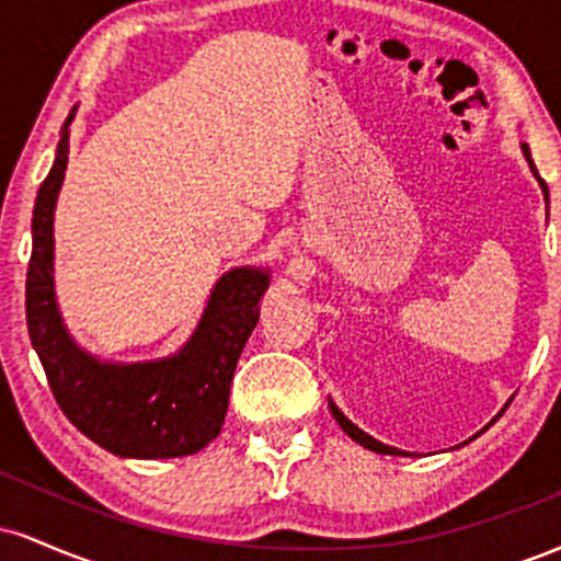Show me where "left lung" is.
<instances>
[{
  "mask_svg": "<svg viewBox=\"0 0 561 561\" xmlns=\"http://www.w3.org/2000/svg\"><path fill=\"white\" fill-rule=\"evenodd\" d=\"M523 150H525V158H527V163H530V169H533V173H536V176H538V169H536V165H533V158H530V150H527V145H523ZM538 182H540V186H543V195H546V199H549V186H546V182H543V179H540V176H538ZM330 411H332V416H334V420H337V424H340V427H343V430H345V433L353 437V440H356V443H362V446H364V448L375 450V454H390V456H403V450H398V448H392V446H385V443H379V440H375V437H371V435H366V433H364V430H358V427H356V424H353L351 420H347V416L343 414V411H340V409H337V405H334L332 401H330ZM493 422H495V420H493Z\"/></svg>",
  "mask_w": 561,
  "mask_h": 561,
  "instance_id": "left-lung-1",
  "label": "left lung"
}]
</instances>
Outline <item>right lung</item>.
Instances as JSON below:
<instances>
[{
	"instance_id": "right-lung-1",
	"label": "right lung",
	"mask_w": 561,
	"mask_h": 561,
	"mask_svg": "<svg viewBox=\"0 0 561 561\" xmlns=\"http://www.w3.org/2000/svg\"><path fill=\"white\" fill-rule=\"evenodd\" d=\"M76 111V107H73ZM53 171L38 186L34 248L25 274V319L38 362L62 414L96 446L128 459H173L197 454L221 433L229 385L250 332L268 274L234 268L210 295L195 334L176 356L147 364H100L70 340L55 302L53 216L68 165V124Z\"/></svg>"
}]
</instances>
